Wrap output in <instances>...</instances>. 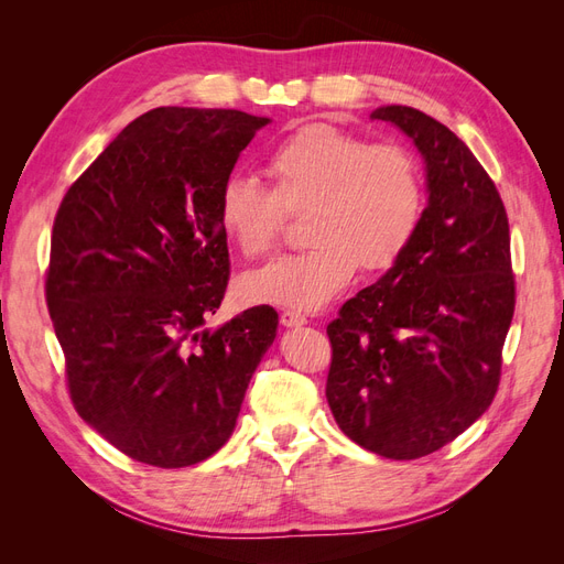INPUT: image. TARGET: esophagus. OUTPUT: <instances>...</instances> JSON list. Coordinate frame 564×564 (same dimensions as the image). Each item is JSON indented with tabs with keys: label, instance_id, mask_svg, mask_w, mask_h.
<instances>
[{
	"label": "esophagus",
	"instance_id": "obj_1",
	"mask_svg": "<svg viewBox=\"0 0 564 564\" xmlns=\"http://www.w3.org/2000/svg\"><path fill=\"white\" fill-rule=\"evenodd\" d=\"M280 322H282V327H303V324L308 322V317L296 313V311H284L280 315Z\"/></svg>",
	"mask_w": 564,
	"mask_h": 564
}]
</instances>
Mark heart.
<instances>
[{"instance_id": "b5f03b06", "label": "heart", "mask_w": 564, "mask_h": 564, "mask_svg": "<svg viewBox=\"0 0 564 564\" xmlns=\"http://www.w3.org/2000/svg\"><path fill=\"white\" fill-rule=\"evenodd\" d=\"M272 191L245 174L224 178L216 220L232 247L259 259L272 251L288 212H305L311 247L245 278L251 301L317 311L344 289L357 265H395L421 228L423 169L412 150L371 141L332 124L289 133L268 155Z\"/></svg>"}]
</instances>
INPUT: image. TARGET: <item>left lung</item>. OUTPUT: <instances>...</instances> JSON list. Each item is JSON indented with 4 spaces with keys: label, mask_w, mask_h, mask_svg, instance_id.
Returning <instances> with one entry per match:
<instances>
[{
    "label": "left lung",
    "mask_w": 564,
    "mask_h": 564,
    "mask_svg": "<svg viewBox=\"0 0 564 564\" xmlns=\"http://www.w3.org/2000/svg\"><path fill=\"white\" fill-rule=\"evenodd\" d=\"M369 117L416 145L429 204L402 259L329 322L327 402L357 445L409 460L445 447L489 409L516 280L503 202L468 145L416 108Z\"/></svg>",
    "instance_id": "left-lung-1"
}]
</instances>
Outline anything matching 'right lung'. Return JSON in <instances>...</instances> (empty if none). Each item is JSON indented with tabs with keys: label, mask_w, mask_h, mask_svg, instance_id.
I'll return each instance as SVG.
<instances>
[{
	"label": "right lung",
	"mask_w": 564,
	"mask_h": 564,
	"mask_svg": "<svg viewBox=\"0 0 564 564\" xmlns=\"http://www.w3.org/2000/svg\"><path fill=\"white\" fill-rule=\"evenodd\" d=\"M270 122L242 110L155 108L65 193L51 232L46 305L77 414L158 468L209 458L278 336L256 305L216 332L230 259L216 195Z\"/></svg>",
	"instance_id": "right-lung-1"
}]
</instances>
